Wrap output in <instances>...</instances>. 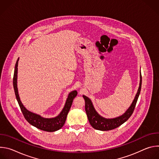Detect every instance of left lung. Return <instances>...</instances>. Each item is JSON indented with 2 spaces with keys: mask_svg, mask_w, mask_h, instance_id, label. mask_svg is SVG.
<instances>
[{
  "mask_svg": "<svg viewBox=\"0 0 159 159\" xmlns=\"http://www.w3.org/2000/svg\"><path fill=\"white\" fill-rule=\"evenodd\" d=\"M140 84L138 89L137 93L135 95V97L128 109L125 111L122 115L115 118H105L98 114V112L96 111L93 104L89 98L85 96H83L85 100V109L87 113V116L89 121L94 129L101 131H108L118 128L125 122H126L129 118L131 116L132 113L134 109L136 104H137L138 98L139 97L141 87H142V75L141 72H140Z\"/></svg>",
  "mask_w": 159,
  "mask_h": 159,
  "instance_id": "1",
  "label": "left lung"
}]
</instances>
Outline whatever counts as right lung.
I'll use <instances>...</instances> for the list:
<instances>
[{
    "label": "right lung",
    "instance_id": "obj_1",
    "mask_svg": "<svg viewBox=\"0 0 159 159\" xmlns=\"http://www.w3.org/2000/svg\"><path fill=\"white\" fill-rule=\"evenodd\" d=\"M18 61H19V58L17 59L15 65L14 74V77H13V86H14L16 99L18 102L20 110L22 112V114H23L25 119L31 125L43 131L53 132L60 129L64 125L68 113H69V111L72 104L73 100L77 95V90H73V91L70 92L69 94L62 111L60 112V113L55 118H43L40 115L36 114V113L31 112L30 111L28 110L24 106V105L22 104L19 96L17 84Z\"/></svg>",
    "mask_w": 159,
    "mask_h": 159
}]
</instances>
